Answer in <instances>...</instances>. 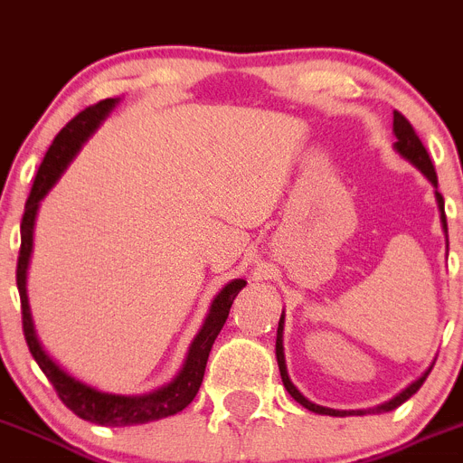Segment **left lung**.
<instances>
[{"label": "left lung", "instance_id": "left-lung-1", "mask_svg": "<svg viewBox=\"0 0 463 463\" xmlns=\"http://www.w3.org/2000/svg\"><path fill=\"white\" fill-rule=\"evenodd\" d=\"M392 132H395V144H392V148H395V153L400 155V157L407 159L409 164H413V166L418 168V171L425 175L427 180L431 183V187H434V196H436V203H439V212H440V223H443V232H446V241H448V222H446V203H443V196L439 194V178H436V171H434V164H431L430 155H427L425 146H422V141L418 139L416 129L411 128V123H409L404 116L400 114V111H395L392 114ZM283 324H285V310L283 315H280L279 319V331H276V361H279V370H280V379H283V386L288 388V392H290L292 397H295L297 402H299L301 407H306L308 411L313 413H319V416H368V413H386V411H392V409H397L400 404H404V402L409 400V397L413 395V392L418 391V388L422 386V382L427 379V374L431 373V368H434V361H431L430 368L425 370V373L420 374V377L416 379V382L409 383L404 391L397 392L392 400L383 402V404H379V407H373V409H356V411H340V409H329V407H319V404H315V402H310L308 397L304 395V392H299V388L292 383L290 374H288V365H285V352H283Z\"/></svg>", "mask_w": 463, "mask_h": 463}]
</instances>
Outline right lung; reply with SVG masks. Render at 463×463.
Segmentation results:
<instances>
[{
	"instance_id": "add662e5",
	"label": "right lung",
	"mask_w": 463,
	"mask_h": 463,
	"mask_svg": "<svg viewBox=\"0 0 463 463\" xmlns=\"http://www.w3.org/2000/svg\"><path fill=\"white\" fill-rule=\"evenodd\" d=\"M118 102L120 98H107V100L98 102V105L86 107L52 141L50 150L45 153V159H43L41 168L36 173L27 205H24V217L23 223H20V256H17L15 271L17 292H20V304H23L24 340H27L32 356L36 358L38 368L45 373V377L56 388L63 404L75 416H80L81 420L107 427L146 425V422L159 420V418L175 416V413L187 407L189 402L196 397L198 388H201L207 356H210V349L214 340H217L219 331L226 324L232 301H235V297L240 295V290L246 285L244 279H235L223 285L219 295L212 299L210 313L205 315V322H203L196 338L189 345V352L184 356L183 368L178 370V374L168 383L150 392H144V395H116V392H105L100 388H93L90 383H84L81 379L72 377L68 370H63L45 352L36 334V324H33L32 306H29L27 297V269L33 251V223H36L38 207H41V201L47 196V192L54 187L56 180L61 178V173L66 171L68 164L80 153L86 139L100 128L102 120L111 114V109Z\"/></svg>"
}]
</instances>
